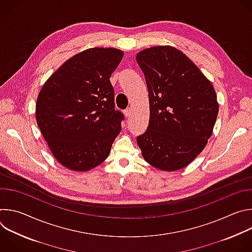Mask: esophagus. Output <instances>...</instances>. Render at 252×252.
Listing matches in <instances>:
<instances>
[{
  "mask_svg": "<svg viewBox=\"0 0 252 252\" xmlns=\"http://www.w3.org/2000/svg\"><path fill=\"white\" fill-rule=\"evenodd\" d=\"M124 114H125L126 117H129L131 115V109H130V107H127V109H126L124 111Z\"/></svg>",
  "mask_w": 252,
  "mask_h": 252,
  "instance_id": "34e87169",
  "label": "esophagus"
}]
</instances>
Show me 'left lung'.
Wrapping results in <instances>:
<instances>
[{
    "instance_id": "obj_1",
    "label": "left lung",
    "mask_w": 252,
    "mask_h": 252,
    "mask_svg": "<svg viewBox=\"0 0 252 252\" xmlns=\"http://www.w3.org/2000/svg\"><path fill=\"white\" fill-rule=\"evenodd\" d=\"M149 90L150 122L136 137L141 155L153 166L177 170L205 148L219 114L217 94L200 69L170 46L136 55Z\"/></svg>"
}]
</instances>
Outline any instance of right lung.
<instances>
[{
    "mask_svg": "<svg viewBox=\"0 0 252 252\" xmlns=\"http://www.w3.org/2000/svg\"><path fill=\"white\" fill-rule=\"evenodd\" d=\"M124 53L93 48L67 60L43 86L35 119L57 160L87 171L110 155L125 116L115 109L110 78Z\"/></svg>",
    "mask_w": 252,
    "mask_h": 252,
    "instance_id": "right-lung-1",
    "label": "right lung"
}]
</instances>
